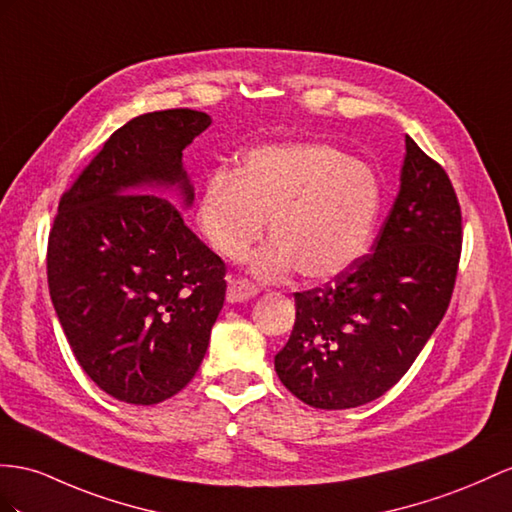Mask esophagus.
Here are the masks:
<instances>
[{
  "mask_svg": "<svg viewBox=\"0 0 512 512\" xmlns=\"http://www.w3.org/2000/svg\"><path fill=\"white\" fill-rule=\"evenodd\" d=\"M257 287L246 281V279H231L229 287H227V300L229 303H244V300L257 296Z\"/></svg>",
  "mask_w": 512,
  "mask_h": 512,
  "instance_id": "esophagus-1",
  "label": "esophagus"
}]
</instances>
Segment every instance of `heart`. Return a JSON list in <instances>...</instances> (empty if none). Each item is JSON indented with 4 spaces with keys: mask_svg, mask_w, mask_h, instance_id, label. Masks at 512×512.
I'll return each mask as SVG.
<instances>
[{
    "mask_svg": "<svg viewBox=\"0 0 512 512\" xmlns=\"http://www.w3.org/2000/svg\"><path fill=\"white\" fill-rule=\"evenodd\" d=\"M374 170L322 142H279L246 151L238 170L216 168L199 199V227L214 251L242 259L264 235L272 242L251 259L261 279L298 268L307 281H331L368 253L381 214Z\"/></svg>",
    "mask_w": 512,
    "mask_h": 512,
    "instance_id": "b5f03b06",
    "label": "heart"
}]
</instances>
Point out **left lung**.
Returning <instances> with one entry per match:
<instances>
[{
  "label": "left lung",
  "instance_id": "obj_1",
  "mask_svg": "<svg viewBox=\"0 0 512 512\" xmlns=\"http://www.w3.org/2000/svg\"><path fill=\"white\" fill-rule=\"evenodd\" d=\"M400 192L370 255L296 292L294 331L274 357L281 383L316 409L381 398L411 368L450 305L463 227L445 170L406 136Z\"/></svg>",
  "mask_w": 512,
  "mask_h": 512
}]
</instances>
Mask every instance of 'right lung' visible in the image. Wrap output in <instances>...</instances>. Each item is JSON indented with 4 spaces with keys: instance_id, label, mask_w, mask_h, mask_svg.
I'll return each mask as SVG.
<instances>
[{
    "instance_id": "1",
    "label": "right lung",
    "mask_w": 512,
    "mask_h": 512,
    "mask_svg": "<svg viewBox=\"0 0 512 512\" xmlns=\"http://www.w3.org/2000/svg\"><path fill=\"white\" fill-rule=\"evenodd\" d=\"M212 125L188 108L136 116L62 194L47 281L75 359L112 398L157 404L199 370L225 303V261L149 188H194L183 149Z\"/></svg>"
}]
</instances>
